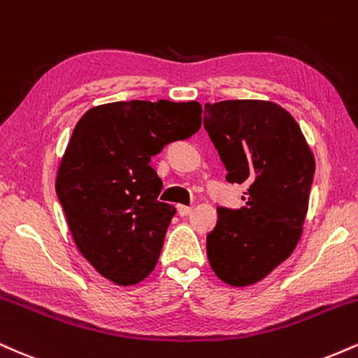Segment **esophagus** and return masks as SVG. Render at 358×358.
<instances>
[{
    "label": "esophagus",
    "instance_id": "1",
    "mask_svg": "<svg viewBox=\"0 0 358 358\" xmlns=\"http://www.w3.org/2000/svg\"><path fill=\"white\" fill-rule=\"evenodd\" d=\"M178 213L180 214V216H189V214L192 213V208H191V206H182V204H179V206H178Z\"/></svg>",
    "mask_w": 358,
    "mask_h": 358
}]
</instances>
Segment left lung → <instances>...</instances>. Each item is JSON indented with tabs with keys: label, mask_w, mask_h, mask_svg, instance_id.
Masks as SVG:
<instances>
[{
	"label": "left lung",
	"mask_w": 358,
	"mask_h": 358,
	"mask_svg": "<svg viewBox=\"0 0 358 358\" xmlns=\"http://www.w3.org/2000/svg\"><path fill=\"white\" fill-rule=\"evenodd\" d=\"M204 129L228 182L250 189L239 209L217 208L209 264L231 287L258 283L295 250L308 211L315 159L289 113L263 100L204 105Z\"/></svg>",
	"instance_id": "left-lung-1"
}]
</instances>
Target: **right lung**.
Instances as JSON below:
<instances>
[{
    "mask_svg": "<svg viewBox=\"0 0 358 358\" xmlns=\"http://www.w3.org/2000/svg\"><path fill=\"white\" fill-rule=\"evenodd\" d=\"M197 102H113L83 113L57 176L58 201L80 253L100 275L129 287L154 270L174 206L157 199L150 157L201 127Z\"/></svg>",
    "mask_w": 358,
    "mask_h": 358,
    "instance_id": "1",
    "label": "right lung"
}]
</instances>
